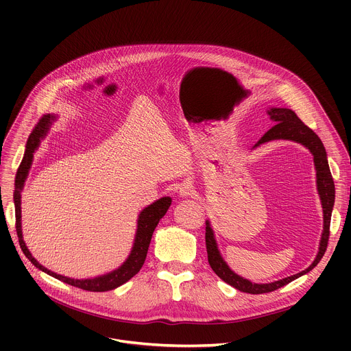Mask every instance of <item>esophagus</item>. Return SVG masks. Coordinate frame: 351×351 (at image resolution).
<instances>
[{
  "label": "esophagus",
  "mask_w": 351,
  "mask_h": 351,
  "mask_svg": "<svg viewBox=\"0 0 351 351\" xmlns=\"http://www.w3.org/2000/svg\"><path fill=\"white\" fill-rule=\"evenodd\" d=\"M194 194H195V190L193 189V186L190 183H183L180 186V190H179L180 197H190V195H194Z\"/></svg>",
  "instance_id": "1"
}]
</instances>
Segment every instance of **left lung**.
I'll use <instances>...</instances> for the list:
<instances>
[{"instance_id":"1","label":"left lung","mask_w":351,"mask_h":351,"mask_svg":"<svg viewBox=\"0 0 351 351\" xmlns=\"http://www.w3.org/2000/svg\"><path fill=\"white\" fill-rule=\"evenodd\" d=\"M268 115L271 119L275 122V126H272L261 138L260 141L254 145L258 147L260 144H264L271 140H291L295 143L303 144L310 149V153L314 157V165L317 171V189L318 194L321 198V204H322V211H324V230L319 241V248H318V254L313 264L295 275L287 276L285 279L271 282V283H253L248 279H244L234 274L228 264L223 261L218 244L214 236V230L211 228L210 221H206V244H207V254H208V263L213 268V271L228 285L236 287L240 291L250 293V294H263V293H269L274 291L291 280L306 275L311 269L317 267V264L321 261L324 257L326 247H328V240H329V226H330V217H332V210L335 204V183L332 179V173L329 169L328 164V157L325 147L321 141V138L311 130L307 125H304L300 119L294 111L289 108H269Z\"/></svg>"}]
</instances>
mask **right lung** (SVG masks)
I'll list each match as a JSON object with an SVG mask.
<instances>
[{"label": "right lung", "instance_id": "1", "mask_svg": "<svg viewBox=\"0 0 351 351\" xmlns=\"http://www.w3.org/2000/svg\"><path fill=\"white\" fill-rule=\"evenodd\" d=\"M56 119L54 115H43L38 121V123L34 126L33 132L29 136L27 144H26V152L23 156V160L18 168L16 172V179H15V191H14V203H15V218H16V233H18V239H19V244L23 254L27 257V260L40 271L54 276L58 280H62L71 286L87 290V291H108L112 289L119 287L121 285L126 283L129 279H132L143 267L145 257H147V252H148V245L149 241H152L154 229L157 228L160 219L167 214L168 208L171 207L172 198L171 197H162L157 202H154L152 206L145 207L137 219V230H136V237H134V243L132 247V252L128 257V260L115 271L97 276L93 279H72V278H66L62 275H58L53 271L47 269L45 267H43L40 263H37V260L32 256V253L29 252V248L26 247L25 241H23V236H22V223H21V191L23 189L25 180L27 178L32 161H33V153L37 149L40 140L45 137L49 126H51L53 121Z\"/></svg>", "mask_w": 351, "mask_h": 351}]
</instances>
